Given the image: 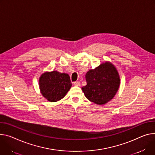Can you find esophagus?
I'll use <instances>...</instances> for the list:
<instances>
[{
  "label": "esophagus",
  "mask_w": 155,
  "mask_h": 155,
  "mask_svg": "<svg viewBox=\"0 0 155 155\" xmlns=\"http://www.w3.org/2000/svg\"><path fill=\"white\" fill-rule=\"evenodd\" d=\"M74 85H75V86H77V87H79V86H80V81H75V82L74 83Z\"/></svg>",
  "instance_id": "34e87169"
}]
</instances>
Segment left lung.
I'll return each instance as SVG.
<instances>
[{"label": "left lung", "instance_id": "left-lung-1", "mask_svg": "<svg viewBox=\"0 0 155 155\" xmlns=\"http://www.w3.org/2000/svg\"><path fill=\"white\" fill-rule=\"evenodd\" d=\"M85 78L87 84L81 88L82 91L88 100L99 105L112 100L120 85L117 70L109 62H105L89 70Z\"/></svg>", "mask_w": 155, "mask_h": 155}]
</instances>
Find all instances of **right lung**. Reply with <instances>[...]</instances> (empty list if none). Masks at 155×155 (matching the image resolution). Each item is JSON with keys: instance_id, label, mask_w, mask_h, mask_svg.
<instances>
[{"instance_id": "1", "label": "right lung", "mask_w": 155, "mask_h": 155, "mask_svg": "<svg viewBox=\"0 0 155 155\" xmlns=\"http://www.w3.org/2000/svg\"><path fill=\"white\" fill-rule=\"evenodd\" d=\"M39 81L42 94L51 102L61 100L72 87L69 75L57 71L44 73Z\"/></svg>"}]
</instances>
